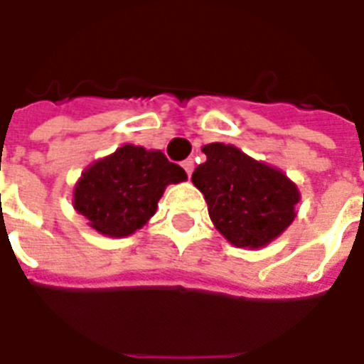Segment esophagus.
Wrapping results in <instances>:
<instances>
[{"mask_svg":"<svg viewBox=\"0 0 364 364\" xmlns=\"http://www.w3.org/2000/svg\"><path fill=\"white\" fill-rule=\"evenodd\" d=\"M183 168H185V171H187V176L191 177L193 176L194 171V160L193 159H187L185 162H183Z\"/></svg>","mask_w":364,"mask_h":364,"instance_id":"obj_1","label":"esophagus"}]
</instances>
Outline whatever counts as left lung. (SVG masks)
I'll use <instances>...</instances> for the list:
<instances>
[{
    "label": "left lung",
    "mask_w": 364,
    "mask_h": 364,
    "mask_svg": "<svg viewBox=\"0 0 364 364\" xmlns=\"http://www.w3.org/2000/svg\"><path fill=\"white\" fill-rule=\"evenodd\" d=\"M205 162L193 173L211 223L236 247L259 249L282 236L296 217L300 191L276 166L234 145L208 143Z\"/></svg>",
    "instance_id": "1"
}]
</instances>
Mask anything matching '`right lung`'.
I'll list each match as a JSON object with an SVG mask.
<instances>
[{"mask_svg":"<svg viewBox=\"0 0 364 364\" xmlns=\"http://www.w3.org/2000/svg\"><path fill=\"white\" fill-rule=\"evenodd\" d=\"M187 179L162 151L126 143L96 160L73 187V208L96 232L124 238L147 225L168 185Z\"/></svg>","mask_w":364,"mask_h":364,"instance_id":"add662e5","label":"right lung"}]
</instances>
